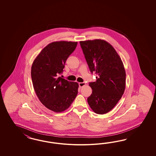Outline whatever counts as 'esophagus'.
<instances>
[{
    "mask_svg": "<svg viewBox=\"0 0 156 156\" xmlns=\"http://www.w3.org/2000/svg\"><path fill=\"white\" fill-rule=\"evenodd\" d=\"M85 85H86V83L85 82H80L79 83V86L80 87H82L83 86H84Z\"/></svg>",
    "mask_w": 156,
    "mask_h": 156,
    "instance_id": "esophagus-1",
    "label": "esophagus"
}]
</instances>
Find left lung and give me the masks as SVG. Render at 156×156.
<instances>
[{
	"mask_svg": "<svg viewBox=\"0 0 156 156\" xmlns=\"http://www.w3.org/2000/svg\"><path fill=\"white\" fill-rule=\"evenodd\" d=\"M80 47L95 82H90L92 94L87 102L95 113H107L118 103L125 89L126 73L114 47L104 40L80 41Z\"/></svg>",
	"mask_w": 156,
	"mask_h": 156,
	"instance_id": "obj_1",
	"label": "left lung"
}]
</instances>
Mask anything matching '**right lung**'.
Returning <instances> with one entry per match:
<instances>
[{
  "label": "right lung",
  "instance_id": "obj_1",
  "mask_svg": "<svg viewBox=\"0 0 156 156\" xmlns=\"http://www.w3.org/2000/svg\"><path fill=\"white\" fill-rule=\"evenodd\" d=\"M77 43L67 41L51 43L38 54L32 65L31 74L36 94L44 106L56 113L68 109L78 94L77 82L59 76Z\"/></svg>",
  "mask_w": 156,
  "mask_h": 156
}]
</instances>
